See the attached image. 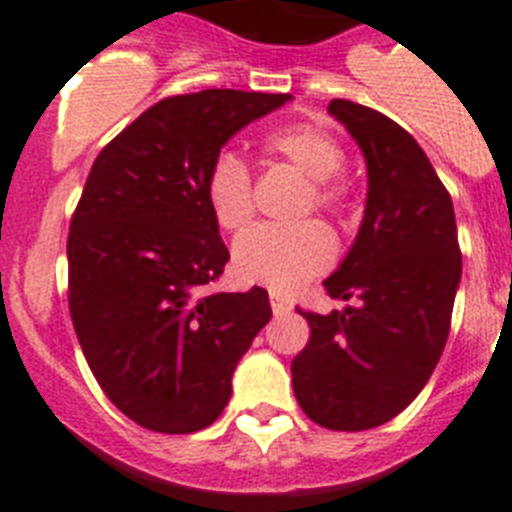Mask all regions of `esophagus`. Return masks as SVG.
I'll return each instance as SVG.
<instances>
[{
	"label": "esophagus",
	"instance_id": "esophagus-1",
	"mask_svg": "<svg viewBox=\"0 0 512 512\" xmlns=\"http://www.w3.org/2000/svg\"><path fill=\"white\" fill-rule=\"evenodd\" d=\"M270 306H273V314L275 317H283V314H288V311L293 309V304L288 299H283L281 293H270Z\"/></svg>",
	"mask_w": 512,
	"mask_h": 512
}]
</instances>
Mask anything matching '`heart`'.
Listing matches in <instances>:
<instances>
[{
    "label": "heart",
    "mask_w": 512,
    "mask_h": 512,
    "mask_svg": "<svg viewBox=\"0 0 512 512\" xmlns=\"http://www.w3.org/2000/svg\"><path fill=\"white\" fill-rule=\"evenodd\" d=\"M268 159L288 162L309 177L301 211L345 219L353 208V185L342 175L345 149L340 139L317 123H286L260 139ZM203 193L221 229L237 231L255 213L252 172L242 157L219 151L208 164ZM335 260V239L319 221L301 224H260L244 231L234 244V270L242 281L275 293H288L324 273Z\"/></svg>",
    "instance_id": "1"
}]
</instances>
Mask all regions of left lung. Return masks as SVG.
I'll list each match as a JSON object with an SVG mask.
<instances>
[{"label":"left lung","mask_w":512,"mask_h":512,"mask_svg":"<svg viewBox=\"0 0 512 512\" xmlns=\"http://www.w3.org/2000/svg\"><path fill=\"white\" fill-rule=\"evenodd\" d=\"M368 162V201L345 262L324 281L348 309L317 314L291 363L293 394L330 430L379 428L412 402L438 366L461 281L453 203L410 133L379 110L332 100Z\"/></svg>","instance_id":"1"}]
</instances>
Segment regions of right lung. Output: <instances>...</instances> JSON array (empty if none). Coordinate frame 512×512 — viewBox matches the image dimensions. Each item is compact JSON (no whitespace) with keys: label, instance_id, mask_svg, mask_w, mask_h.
<instances>
[{"label":"right lung","instance_id":"right-lung-1","mask_svg":"<svg viewBox=\"0 0 512 512\" xmlns=\"http://www.w3.org/2000/svg\"><path fill=\"white\" fill-rule=\"evenodd\" d=\"M291 95L164 97L97 154L69 226V314L105 397L136 425L185 435L231 397L268 324L265 288L211 293L229 250L203 193L208 164Z\"/></svg>","mask_w":512,"mask_h":512}]
</instances>
